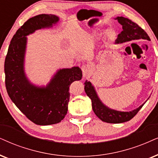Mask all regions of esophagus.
Wrapping results in <instances>:
<instances>
[{"instance_id": "34e87169", "label": "esophagus", "mask_w": 158, "mask_h": 158, "mask_svg": "<svg viewBox=\"0 0 158 158\" xmlns=\"http://www.w3.org/2000/svg\"><path fill=\"white\" fill-rule=\"evenodd\" d=\"M81 71H82V73H83V77H87V76L89 75V73H90V70H89V68L88 66L83 65L82 66H81Z\"/></svg>"}]
</instances>
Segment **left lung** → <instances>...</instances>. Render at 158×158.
Instances as JSON below:
<instances>
[{
	"label": "left lung",
	"mask_w": 158,
	"mask_h": 158,
	"mask_svg": "<svg viewBox=\"0 0 158 158\" xmlns=\"http://www.w3.org/2000/svg\"><path fill=\"white\" fill-rule=\"evenodd\" d=\"M116 19L123 25V31L117 35L116 43H123L126 41H130L131 40H147L150 41L149 35L136 23H133L131 19L123 17H118ZM85 90L87 96L91 99L93 110L95 115L103 122L108 123H122L131 120L133 117L136 115L139 111L142 108L143 104L140 106L138 109L133 111H118L110 109L107 108L101 103L97 94L94 89L93 85L89 81H86L85 82Z\"/></svg>",
	"instance_id": "8db88e82"
}]
</instances>
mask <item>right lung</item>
I'll use <instances>...</instances> for the list:
<instances>
[{"label":"right lung","instance_id":"1","mask_svg":"<svg viewBox=\"0 0 158 158\" xmlns=\"http://www.w3.org/2000/svg\"><path fill=\"white\" fill-rule=\"evenodd\" d=\"M58 20L59 18L53 15H39L30 18L14 35L5 59L8 95L27 119L39 125H53L64 119L70 98V85L82 77L79 67L62 69L47 87H37L25 77L23 63L26 35L35 30L52 27Z\"/></svg>","mask_w":158,"mask_h":158}]
</instances>
